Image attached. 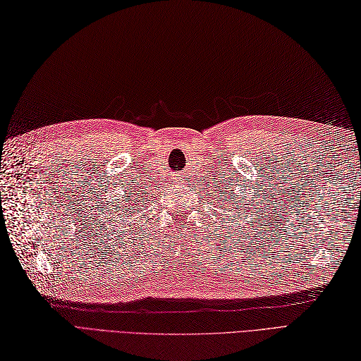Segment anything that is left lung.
Returning a JSON list of instances; mask_svg holds the SVG:
<instances>
[{"label": "left lung", "instance_id": "1", "mask_svg": "<svg viewBox=\"0 0 361 361\" xmlns=\"http://www.w3.org/2000/svg\"><path fill=\"white\" fill-rule=\"evenodd\" d=\"M231 195H233V192H231ZM234 196V195H233ZM228 199H231V197H228ZM222 204H224V202H222Z\"/></svg>", "mask_w": 361, "mask_h": 361}]
</instances>
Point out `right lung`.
Masks as SVG:
<instances>
[{
	"mask_svg": "<svg viewBox=\"0 0 361 361\" xmlns=\"http://www.w3.org/2000/svg\"><path fill=\"white\" fill-rule=\"evenodd\" d=\"M124 202H126V204H124V209L127 211V213H128V216H131V211H133V209H136V211H139V208L136 207L137 204H140V202H144V200H140V197H139V195H131V192H130V195L128 196H126L124 197Z\"/></svg>",
	"mask_w": 361,
	"mask_h": 361,
	"instance_id": "1",
	"label": "right lung"
}]
</instances>
